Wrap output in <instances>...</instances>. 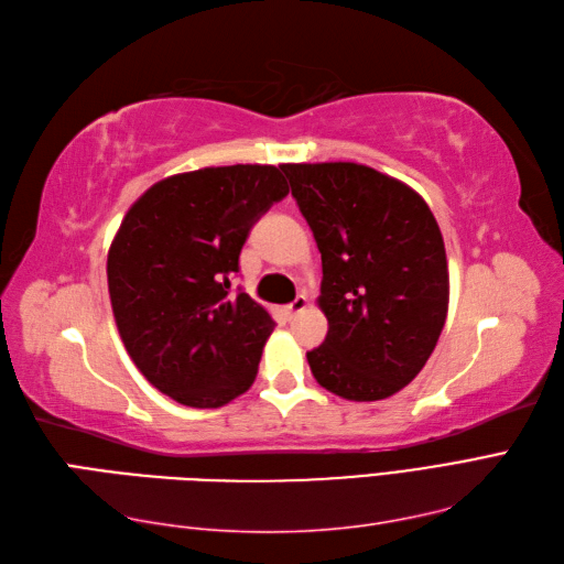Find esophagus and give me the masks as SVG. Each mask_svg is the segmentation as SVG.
I'll return each instance as SVG.
<instances>
[{"label": "esophagus", "instance_id": "1", "mask_svg": "<svg viewBox=\"0 0 564 564\" xmlns=\"http://www.w3.org/2000/svg\"><path fill=\"white\" fill-rule=\"evenodd\" d=\"M308 308V299L304 296V294H299L294 301H292V304H286V315H290V318H292V315H296V313H301V311H306Z\"/></svg>", "mask_w": 564, "mask_h": 564}]
</instances>
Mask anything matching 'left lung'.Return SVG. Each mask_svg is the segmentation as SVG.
I'll return each instance as SVG.
<instances>
[{
	"instance_id": "obj_1",
	"label": "left lung",
	"mask_w": 564,
	"mask_h": 564,
	"mask_svg": "<svg viewBox=\"0 0 564 564\" xmlns=\"http://www.w3.org/2000/svg\"><path fill=\"white\" fill-rule=\"evenodd\" d=\"M323 258L327 337L313 378L351 402H378L419 376L449 301L445 241L414 188L356 162L280 164Z\"/></svg>"
}]
</instances>
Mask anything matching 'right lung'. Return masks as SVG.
<instances>
[{
    "mask_svg": "<svg viewBox=\"0 0 564 564\" xmlns=\"http://www.w3.org/2000/svg\"><path fill=\"white\" fill-rule=\"evenodd\" d=\"M286 194L272 164L203 167L162 178L123 215L109 301L131 361L174 402L217 409L253 386L274 321L231 280L251 227Z\"/></svg>",
    "mask_w": 564,
    "mask_h": 564,
    "instance_id": "right-lung-1",
    "label": "right lung"
}]
</instances>
